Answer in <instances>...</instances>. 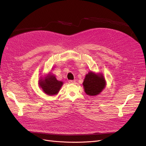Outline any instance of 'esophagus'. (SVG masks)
<instances>
[{
  "label": "esophagus",
  "instance_id": "34e87169",
  "mask_svg": "<svg viewBox=\"0 0 146 146\" xmlns=\"http://www.w3.org/2000/svg\"><path fill=\"white\" fill-rule=\"evenodd\" d=\"M68 82L69 83H74L75 82H76V80H69Z\"/></svg>",
  "mask_w": 146,
  "mask_h": 146
}]
</instances>
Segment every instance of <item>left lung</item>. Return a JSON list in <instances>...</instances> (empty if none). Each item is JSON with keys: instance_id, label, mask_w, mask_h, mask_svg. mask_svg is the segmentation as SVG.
Segmentation results:
<instances>
[{"instance_id": "obj_1", "label": "left lung", "mask_w": 146, "mask_h": 146, "mask_svg": "<svg viewBox=\"0 0 146 146\" xmlns=\"http://www.w3.org/2000/svg\"><path fill=\"white\" fill-rule=\"evenodd\" d=\"M83 85L87 95L96 96L99 94L106 86L105 80L102 74L89 72L86 75Z\"/></svg>"}]
</instances>
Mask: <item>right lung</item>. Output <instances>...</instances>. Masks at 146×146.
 <instances>
[{
    "label": "right lung",
    "mask_w": 146,
    "mask_h": 146,
    "mask_svg": "<svg viewBox=\"0 0 146 146\" xmlns=\"http://www.w3.org/2000/svg\"><path fill=\"white\" fill-rule=\"evenodd\" d=\"M63 84V82L57 80L54 75L51 74H48L44 78H41L39 81V86L44 93L48 96L58 94Z\"/></svg>",
    "instance_id": "1"
}]
</instances>
